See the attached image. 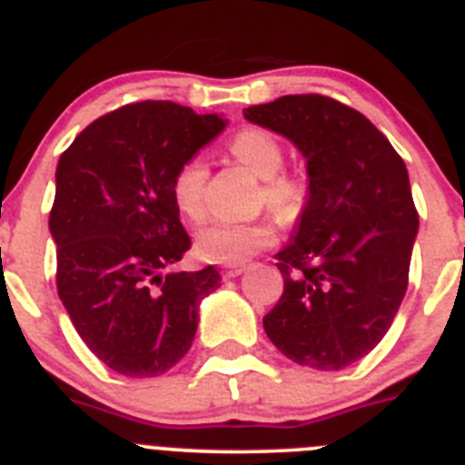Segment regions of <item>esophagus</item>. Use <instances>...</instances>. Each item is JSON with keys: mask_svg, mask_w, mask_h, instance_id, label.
<instances>
[{"mask_svg": "<svg viewBox=\"0 0 465 465\" xmlns=\"http://www.w3.org/2000/svg\"><path fill=\"white\" fill-rule=\"evenodd\" d=\"M244 272H246V267H242V265H235V267H225V270L221 272V274H223L225 279H235V276L244 274Z\"/></svg>", "mask_w": 465, "mask_h": 465, "instance_id": "obj_1", "label": "esophagus"}]
</instances>
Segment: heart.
I'll use <instances>...</instances> for the list:
<instances>
[{
  "label": "heart",
  "mask_w": 465,
  "mask_h": 465,
  "mask_svg": "<svg viewBox=\"0 0 465 465\" xmlns=\"http://www.w3.org/2000/svg\"><path fill=\"white\" fill-rule=\"evenodd\" d=\"M230 154L261 180L262 198L272 210L283 216H295L306 200V189L297 177L281 174L283 168V147L265 129H244L230 140ZM204 184H207V163L203 156H189L174 170L170 182L174 207L186 219H200L204 214ZM276 242V228L272 221L261 219L251 223L235 221H212L203 225L195 235V251L203 261L216 265H242L255 253Z\"/></svg>",
  "instance_id": "heart-1"
}]
</instances>
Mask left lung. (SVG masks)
Returning <instances> with one entry per match:
<instances>
[{"label":"left lung","instance_id":"1","mask_svg":"<svg viewBox=\"0 0 465 465\" xmlns=\"http://www.w3.org/2000/svg\"><path fill=\"white\" fill-rule=\"evenodd\" d=\"M244 117L291 140L309 174L300 223L276 253L283 295L262 325L300 366L346 369L381 343L406 295L420 228L406 163L364 114L322 94Z\"/></svg>","mask_w":465,"mask_h":465}]
</instances>
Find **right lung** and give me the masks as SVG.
<instances>
[{"label": "right lung", "instance_id": "right-lung-1", "mask_svg": "<svg viewBox=\"0 0 465 465\" xmlns=\"http://www.w3.org/2000/svg\"><path fill=\"white\" fill-rule=\"evenodd\" d=\"M219 114L143 101L104 114L59 156L50 232L57 292L89 351L113 371L154 378L189 352L214 267L170 272L191 237L170 182L225 129Z\"/></svg>", "mask_w": 465, "mask_h": 465}]
</instances>
